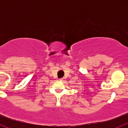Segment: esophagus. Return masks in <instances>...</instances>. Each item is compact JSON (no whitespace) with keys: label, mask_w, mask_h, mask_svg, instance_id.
Here are the masks:
<instances>
[{"label":"esophagus","mask_w":128,"mask_h":128,"mask_svg":"<svg viewBox=\"0 0 128 128\" xmlns=\"http://www.w3.org/2000/svg\"><path fill=\"white\" fill-rule=\"evenodd\" d=\"M60 80H61V81H64V80H66V78H61V79H60Z\"/></svg>","instance_id":"34e87169"}]
</instances>
